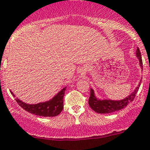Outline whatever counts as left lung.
I'll list each match as a JSON object with an SVG mask.
<instances>
[{
  "label": "left lung",
  "mask_w": 150,
  "mask_h": 150,
  "mask_svg": "<svg viewBox=\"0 0 150 150\" xmlns=\"http://www.w3.org/2000/svg\"><path fill=\"white\" fill-rule=\"evenodd\" d=\"M136 57H137L138 62H139V66L141 67V70H143L142 59H141V52H140L138 47H137V50H136ZM141 79H142V77L140 79L138 86L134 88V90L129 95H128L125 98L122 99V100H119L98 98L96 96L95 93H94V89L91 88V94L88 100L89 105H90V107L92 109L94 110V112L100 114L112 113V112L123 109V108H126V105L134 100L135 94H137L138 88L140 87V85H141Z\"/></svg>",
  "instance_id": "8db88e82"
}]
</instances>
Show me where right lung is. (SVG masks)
<instances>
[{
  "label": "right lung",
  "instance_id": "1",
  "mask_svg": "<svg viewBox=\"0 0 150 150\" xmlns=\"http://www.w3.org/2000/svg\"><path fill=\"white\" fill-rule=\"evenodd\" d=\"M66 87L63 88L57 93L53 98L36 104H29L23 102L22 100L16 97V100L21 107L33 115L42 117H55L61 113L63 109V97L64 95ZM13 97H16L13 92L10 91Z\"/></svg>",
  "mask_w": 150,
  "mask_h": 150
}]
</instances>
